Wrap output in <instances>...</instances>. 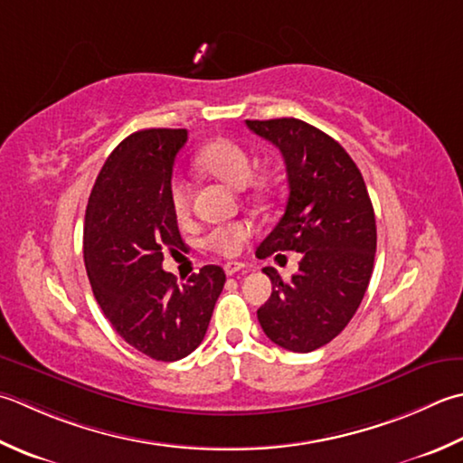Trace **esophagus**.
Wrapping results in <instances>:
<instances>
[{"label": "esophagus", "instance_id": "obj_1", "mask_svg": "<svg viewBox=\"0 0 463 463\" xmlns=\"http://www.w3.org/2000/svg\"><path fill=\"white\" fill-rule=\"evenodd\" d=\"M239 270H244V265H242V262H226V265H224V273L229 275V277L237 275Z\"/></svg>", "mask_w": 463, "mask_h": 463}]
</instances>
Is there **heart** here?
I'll return each instance as SVG.
<instances>
[{
  "label": "heart",
  "mask_w": 463,
  "mask_h": 463,
  "mask_svg": "<svg viewBox=\"0 0 463 463\" xmlns=\"http://www.w3.org/2000/svg\"><path fill=\"white\" fill-rule=\"evenodd\" d=\"M194 166L204 172L208 176H214L222 180L224 184L232 188H244L247 184H252L255 193H267L269 183L262 178L252 180L255 175V162H252L250 152L241 146L239 142L229 140V138H219L208 142L206 146L196 154ZM170 204L172 211L178 216V219H186L190 214V206H193V190L190 184L183 178H176L170 186ZM252 234V229L244 222H234L229 226H219V229H213L204 237V247L214 252H221V255L232 257L242 249L244 241H249Z\"/></svg>",
  "instance_id": "1"
}]
</instances>
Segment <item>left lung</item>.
<instances>
[{
	"mask_svg": "<svg viewBox=\"0 0 463 463\" xmlns=\"http://www.w3.org/2000/svg\"><path fill=\"white\" fill-rule=\"evenodd\" d=\"M247 126L283 154L288 183L283 219L257 257L301 252L291 280L262 269L273 293L257 317L279 347L309 353L337 337L364 301L377 249L373 204L357 165L329 134L297 118Z\"/></svg>",
	"mask_w": 463,
	"mask_h": 463,
	"instance_id": "left-lung-1",
	"label": "left lung"
}]
</instances>
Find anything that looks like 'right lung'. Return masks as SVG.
Here are the masks:
<instances>
[{
    "label": "right lung",
    "mask_w": 463,
    "mask_h": 463,
    "mask_svg": "<svg viewBox=\"0 0 463 463\" xmlns=\"http://www.w3.org/2000/svg\"><path fill=\"white\" fill-rule=\"evenodd\" d=\"M186 130L150 128L112 150L90 193L84 262L99 309L120 337L156 361H178L204 339L226 275L206 265L178 285L162 270L184 242L170 204L172 166Z\"/></svg>",
    "instance_id": "1"
}]
</instances>
